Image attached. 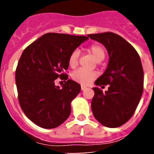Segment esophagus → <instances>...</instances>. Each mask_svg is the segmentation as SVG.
I'll return each mask as SVG.
<instances>
[{
    "mask_svg": "<svg viewBox=\"0 0 154 154\" xmlns=\"http://www.w3.org/2000/svg\"><path fill=\"white\" fill-rule=\"evenodd\" d=\"M86 88H87V87H86V86H85V85H81V90H82V91H84V90H85Z\"/></svg>",
    "mask_w": 154,
    "mask_h": 154,
    "instance_id": "obj_1",
    "label": "esophagus"
}]
</instances>
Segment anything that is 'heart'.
<instances>
[{
  "label": "heart",
  "mask_w": 154,
  "mask_h": 154,
  "mask_svg": "<svg viewBox=\"0 0 154 154\" xmlns=\"http://www.w3.org/2000/svg\"><path fill=\"white\" fill-rule=\"evenodd\" d=\"M87 51L91 54L93 58L98 62H100L104 59L106 56V51L104 48L100 44H93L87 48ZM79 63V52L78 51H74L69 57V65L71 68H76ZM97 77L95 72H88L86 70H76L72 74V78L75 82L82 85H88Z\"/></svg>",
  "instance_id": "heart-1"
}]
</instances>
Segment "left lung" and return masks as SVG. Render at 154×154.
<instances>
[{"label": "left lung", "instance_id": "obj_1", "mask_svg": "<svg viewBox=\"0 0 154 154\" xmlns=\"http://www.w3.org/2000/svg\"><path fill=\"white\" fill-rule=\"evenodd\" d=\"M102 43L109 55L108 66L93 88L91 109L95 118L107 128H118L128 121L137 109L143 91V69L139 54L130 43L114 32L88 35Z\"/></svg>", "mask_w": 154, "mask_h": 154}]
</instances>
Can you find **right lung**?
Segmentation results:
<instances>
[{
  "mask_svg": "<svg viewBox=\"0 0 154 154\" xmlns=\"http://www.w3.org/2000/svg\"><path fill=\"white\" fill-rule=\"evenodd\" d=\"M88 39L49 32L23 51L15 75L18 100L25 115L39 127L57 128L69 116L71 102L81 87L63 72L70 54ZM58 77L67 80L62 88L54 85Z\"/></svg>",
  "mask_w": 154,
  "mask_h": 154,
  "instance_id": "1",
  "label": "right lung"
}]
</instances>
